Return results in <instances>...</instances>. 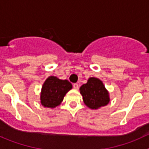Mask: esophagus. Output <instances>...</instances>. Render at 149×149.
I'll return each mask as SVG.
<instances>
[{
    "label": "esophagus",
    "instance_id": "34e87169",
    "mask_svg": "<svg viewBox=\"0 0 149 149\" xmlns=\"http://www.w3.org/2000/svg\"><path fill=\"white\" fill-rule=\"evenodd\" d=\"M73 87H74V89H79V85L77 84H73Z\"/></svg>",
    "mask_w": 149,
    "mask_h": 149
}]
</instances>
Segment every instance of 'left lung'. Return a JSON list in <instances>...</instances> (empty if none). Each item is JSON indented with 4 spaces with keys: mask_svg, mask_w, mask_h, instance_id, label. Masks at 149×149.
Returning <instances> with one entry per match:
<instances>
[{
    "mask_svg": "<svg viewBox=\"0 0 149 149\" xmlns=\"http://www.w3.org/2000/svg\"><path fill=\"white\" fill-rule=\"evenodd\" d=\"M84 104L92 110H98L110 101V94L103 82L97 77H89L87 83L80 87Z\"/></svg>",
    "mask_w": 149,
    "mask_h": 149,
    "instance_id": "obj_1",
    "label": "left lung"
}]
</instances>
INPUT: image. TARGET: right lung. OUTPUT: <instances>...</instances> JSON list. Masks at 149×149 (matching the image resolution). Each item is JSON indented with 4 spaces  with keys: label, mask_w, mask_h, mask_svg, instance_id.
I'll return each mask as SVG.
<instances>
[{
    "label": "right lung",
    "mask_w": 149,
    "mask_h": 149,
    "mask_svg": "<svg viewBox=\"0 0 149 149\" xmlns=\"http://www.w3.org/2000/svg\"><path fill=\"white\" fill-rule=\"evenodd\" d=\"M72 89V84L67 80H61L55 76H50L42 86L41 104L45 107L55 108L62 103L66 93Z\"/></svg>",
    "instance_id": "1"
}]
</instances>
